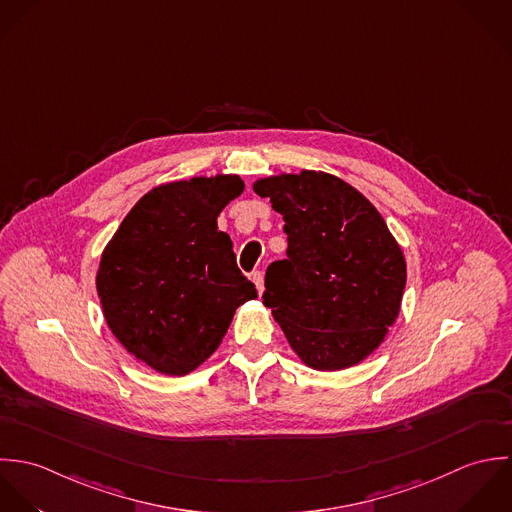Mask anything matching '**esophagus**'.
<instances>
[{
  "mask_svg": "<svg viewBox=\"0 0 512 512\" xmlns=\"http://www.w3.org/2000/svg\"><path fill=\"white\" fill-rule=\"evenodd\" d=\"M251 281L255 283V287H257V293L261 295V293H263V273H261V271H255V273L251 275Z\"/></svg>",
  "mask_w": 512,
  "mask_h": 512,
  "instance_id": "1",
  "label": "esophagus"
}]
</instances>
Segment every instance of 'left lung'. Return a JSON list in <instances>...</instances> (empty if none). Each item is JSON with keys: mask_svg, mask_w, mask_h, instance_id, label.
<instances>
[{"mask_svg": "<svg viewBox=\"0 0 512 512\" xmlns=\"http://www.w3.org/2000/svg\"><path fill=\"white\" fill-rule=\"evenodd\" d=\"M253 190L283 215L287 233V257L267 267L263 305L308 368L362 362L396 322L408 277L384 217L326 172L261 178Z\"/></svg>", "mask_w": 512, "mask_h": 512, "instance_id": "1", "label": "left lung"}]
</instances>
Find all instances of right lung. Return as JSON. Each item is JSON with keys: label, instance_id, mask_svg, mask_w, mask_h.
Listing matches in <instances>:
<instances>
[{"label": "right lung", "instance_id": "right-lung-1", "mask_svg": "<svg viewBox=\"0 0 512 512\" xmlns=\"http://www.w3.org/2000/svg\"><path fill=\"white\" fill-rule=\"evenodd\" d=\"M239 176L162 184L142 196L104 247L97 293L108 328L138 360L186 376L217 350L233 314L257 299L217 229Z\"/></svg>", "mask_w": 512, "mask_h": 512}]
</instances>
